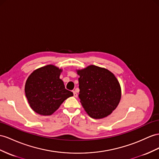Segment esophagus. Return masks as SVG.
Wrapping results in <instances>:
<instances>
[{"label":"esophagus","mask_w":159,"mask_h":159,"mask_svg":"<svg viewBox=\"0 0 159 159\" xmlns=\"http://www.w3.org/2000/svg\"><path fill=\"white\" fill-rule=\"evenodd\" d=\"M72 92H73V95H74V97H78V94H77L76 92L75 91H73Z\"/></svg>","instance_id":"obj_1"}]
</instances>
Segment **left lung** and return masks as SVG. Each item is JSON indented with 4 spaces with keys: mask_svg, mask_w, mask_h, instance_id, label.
Masks as SVG:
<instances>
[{
    "mask_svg": "<svg viewBox=\"0 0 159 159\" xmlns=\"http://www.w3.org/2000/svg\"><path fill=\"white\" fill-rule=\"evenodd\" d=\"M76 72L80 76V102L88 115L94 119L110 115L121 99L120 84L115 75L95 65Z\"/></svg>",
    "mask_w": 159,
    "mask_h": 159,
    "instance_id": "1",
    "label": "left lung"
}]
</instances>
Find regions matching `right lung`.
Returning <instances> with one entry per match:
<instances>
[{
    "label": "right lung",
    "mask_w": 159,
    "mask_h": 159,
    "mask_svg": "<svg viewBox=\"0 0 159 159\" xmlns=\"http://www.w3.org/2000/svg\"><path fill=\"white\" fill-rule=\"evenodd\" d=\"M62 71L54 65L49 64L36 69L27 78L25 96L31 108L38 114L52 115L65 100L73 96L60 79Z\"/></svg>",
    "instance_id": "right-lung-1"
}]
</instances>
